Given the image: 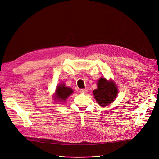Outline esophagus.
Here are the masks:
<instances>
[{
  "label": "esophagus",
  "instance_id": "esophagus-1",
  "mask_svg": "<svg viewBox=\"0 0 159 159\" xmlns=\"http://www.w3.org/2000/svg\"><path fill=\"white\" fill-rule=\"evenodd\" d=\"M80 91L81 93H86L87 92V88H85V89H81Z\"/></svg>",
  "mask_w": 159,
  "mask_h": 159
}]
</instances>
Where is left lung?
Listing matches in <instances>:
<instances>
[{"label": "left lung", "mask_w": 159, "mask_h": 159, "mask_svg": "<svg viewBox=\"0 0 159 159\" xmlns=\"http://www.w3.org/2000/svg\"><path fill=\"white\" fill-rule=\"evenodd\" d=\"M97 87V89L93 91V95L98 105L107 106L116 98L118 89L114 82L101 78L98 81Z\"/></svg>", "instance_id": "obj_1"}]
</instances>
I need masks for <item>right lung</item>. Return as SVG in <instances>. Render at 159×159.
<instances>
[{"mask_svg":"<svg viewBox=\"0 0 159 159\" xmlns=\"http://www.w3.org/2000/svg\"><path fill=\"white\" fill-rule=\"evenodd\" d=\"M72 93L73 90L70 87H65L64 84H61L56 89V98L58 101H65Z\"/></svg>","mask_w":159,"mask_h":159,"instance_id":"obj_1","label":"right lung"}]
</instances>
